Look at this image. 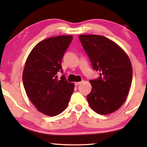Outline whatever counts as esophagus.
Segmentation results:
<instances>
[{
	"mask_svg": "<svg viewBox=\"0 0 147 147\" xmlns=\"http://www.w3.org/2000/svg\"><path fill=\"white\" fill-rule=\"evenodd\" d=\"M81 84V82H74V85L75 86H78L79 84Z\"/></svg>",
	"mask_w": 147,
	"mask_h": 147,
	"instance_id": "esophagus-1",
	"label": "esophagus"
}]
</instances>
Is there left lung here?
<instances>
[{
  "instance_id": "left-lung-1",
  "label": "left lung",
  "mask_w": 147,
  "mask_h": 147,
  "mask_svg": "<svg viewBox=\"0 0 147 147\" xmlns=\"http://www.w3.org/2000/svg\"><path fill=\"white\" fill-rule=\"evenodd\" d=\"M84 49L94 70L100 72L91 80L87 96L93 110L107 115L118 109L126 99L132 80V67L127 54L115 42L98 35H80Z\"/></svg>"
}]
</instances>
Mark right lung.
<instances>
[{
  "label": "right lung",
  "instance_id": "obj_1",
  "mask_svg": "<svg viewBox=\"0 0 147 147\" xmlns=\"http://www.w3.org/2000/svg\"><path fill=\"white\" fill-rule=\"evenodd\" d=\"M73 37L59 36L39 42L32 50L26 59L23 73V82L27 96L38 110L48 116H56L68 106L74 91L73 83H69L62 75L61 62L65 52Z\"/></svg>",
  "mask_w": 147,
  "mask_h": 147
}]
</instances>
